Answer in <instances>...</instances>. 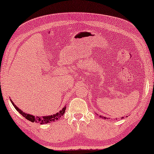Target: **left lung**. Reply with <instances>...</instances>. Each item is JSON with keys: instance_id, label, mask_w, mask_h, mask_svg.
Instances as JSON below:
<instances>
[{"instance_id": "1", "label": "left lung", "mask_w": 154, "mask_h": 154, "mask_svg": "<svg viewBox=\"0 0 154 154\" xmlns=\"http://www.w3.org/2000/svg\"><path fill=\"white\" fill-rule=\"evenodd\" d=\"M102 118H103V116H102ZM104 118H105V119H106V117H104Z\"/></svg>"}]
</instances>
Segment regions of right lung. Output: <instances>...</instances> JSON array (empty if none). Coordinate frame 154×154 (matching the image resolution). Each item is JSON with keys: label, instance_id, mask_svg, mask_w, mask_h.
<instances>
[{"label": "right lung", "instance_id": "obj_1", "mask_svg": "<svg viewBox=\"0 0 154 154\" xmlns=\"http://www.w3.org/2000/svg\"><path fill=\"white\" fill-rule=\"evenodd\" d=\"M11 103L14 106L15 109H17V110L23 116H24V117H25L26 119L32 122L40 123L41 124V125H43V124L50 123L51 122H54L56 121V120H58L59 118H61V116L63 115V114H64L65 112V110H66V107H64L63 108L62 110L60 111L59 112L56 113V114H53V115L45 116H35L31 115V114H26V113H24V111H22L21 109H19L18 107L16 106V105H14V103L13 102L11 101Z\"/></svg>", "mask_w": 154, "mask_h": 154}]
</instances>
